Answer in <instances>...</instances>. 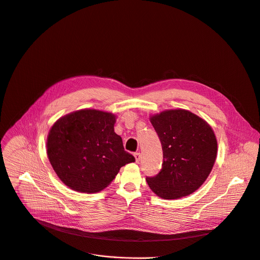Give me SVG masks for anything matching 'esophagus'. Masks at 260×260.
<instances>
[{"label":"esophagus","instance_id":"obj_1","mask_svg":"<svg viewBox=\"0 0 260 260\" xmlns=\"http://www.w3.org/2000/svg\"><path fill=\"white\" fill-rule=\"evenodd\" d=\"M134 156H135V158H136V161H137V162H139V161L141 160V154H140L139 152H136V153L134 154Z\"/></svg>","mask_w":260,"mask_h":260}]
</instances>
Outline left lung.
<instances>
[{"label":"left lung","mask_w":260,"mask_h":260,"mask_svg":"<svg viewBox=\"0 0 260 260\" xmlns=\"http://www.w3.org/2000/svg\"><path fill=\"white\" fill-rule=\"evenodd\" d=\"M163 151L162 168L147 177L150 189L163 199L186 197L208 178L216 159L217 142L210 125L183 110H166L150 118Z\"/></svg>","instance_id":"left-lung-1"}]
</instances>
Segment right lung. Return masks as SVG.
I'll return each mask as SVG.
<instances>
[{
  "label": "right lung",
  "mask_w": 260,
  "mask_h": 260,
  "mask_svg": "<svg viewBox=\"0 0 260 260\" xmlns=\"http://www.w3.org/2000/svg\"><path fill=\"white\" fill-rule=\"evenodd\" d=\"M115 115L83 109L57 120L47 139V154L59 179L70 189L96 193L135 157L114 132Z\"/></svg>",
  "instance_id": "obj_1"
}]
</instances>
